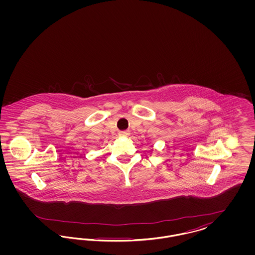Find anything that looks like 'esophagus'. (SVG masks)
Returning <instances> with one entry per match:
<instances>
[{
  "label": "esophagus",
  "mask_w": 255,
  "mask_h": 255,
  "mask_svg": "<svg viewBox=\"0 0 255 255\" xmlns=\"http://www.w3.org/2000/svg\"><path fill=\"white\" fill-rule=\"evenodd\" d=\"M120 135L121 136H128V135H130V133H129V131H122L120 133Z\"/></svg>",
  "instance_id": "34e87169"
}]
</instances>
